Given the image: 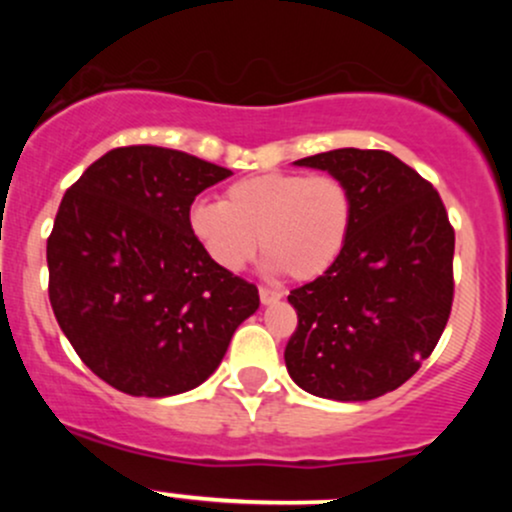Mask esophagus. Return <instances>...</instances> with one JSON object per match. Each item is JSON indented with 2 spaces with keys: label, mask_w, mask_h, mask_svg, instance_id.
I'll return each mask as SVG.
<instances>
[{
  "label": "esophagus",
  "mask_w": 512,
  "mask_h": 512,
  "mask_svg": "<svg viewBox=\"0 0 512 512\" xmlns=\"http://www.w3.org/2000/svg\"><path fill=\"white\" fill-rule=\"evenodd\" d=\"M281 296H284V293H281V291L269 289V286H260V301H262L264 305L279 303V301H281Z\"/></svg>",
  "instance_id": "34e87169"
}]
</instances>
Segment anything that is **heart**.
Instances as JSON below:
<instances>
[{"instance_id":"b5f03b06","label":"heart","mask_w":512,"mask_h":512,"mask_svg":"<svg viewBox=\"0 0 512 512\" xmlns=\"http://www.w3.org/2000/svg\"><path fill=\"white\" fill-rule=\"evenodd\" d=\"M354 214V192L337 175L269 170L228 185L223 202L192 204L187 226L226 272H240L262 245L272 272L313 281L342 257Z\"/></svg>"}]
</instances>
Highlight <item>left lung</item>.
<instances>
[{"mask_svg": "<svg viewBox=\"0 0 512 512\" xmlns=\"http://www.w3.org/2000/svg\"><path fill=\"white\" fill-rule=\"evenodd\" d=\"M296 166L342 178L356 214L337 264L291 291L286 368L310 395L366 402L407 383L436 349L455 291V231L431 182L387 151L334 149Z\"/></svg>", "mask_w": 512, "mask_h": 512, "instance_id": "1", "label": "left lung"}]
</instances>
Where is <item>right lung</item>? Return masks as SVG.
I'll use <instances>...</instances> for the list:
<instances>
[{
	"instance_id": "right-lung-1",
	"label": "right lung",
	"mask_w": 512,
	"mask_h": 512,
	"mask_svg": "<svg viewBox=\"0 0 512 512\" xmlns=\"http://www.w3.org/2000/svg\"><path fill=\"white\" fill-rule=\"evenodd\" d=\"M228 175L185 151L120 146L64 192L50 305L81 361L125 395L202 385L260 308L257 286L211 262L187 226L199 192Z\"/></svg>"
}]
</instances>
